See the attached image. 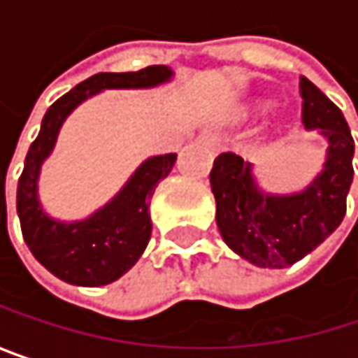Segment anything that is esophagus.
Segmentation results:
<instances>
[{
	"label": "esophagus",
	"mask_w": 358,
	"mask_h": 358,
	"mask_svg": "<svg viewBox=\"0 0 358 358\" xmlns=\"http://www.w3.org/2000/svg\"><path fill=\"white\" fill-rule=\"evenodd\" d=\"M205 143H207V147H209L213 153H217V151L222 149V143H220L215 136H211V134H207V136H205Z\"/></svg>",
	"instance_id": "34e87169"
}]
</instances>
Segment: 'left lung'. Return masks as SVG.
<instances>
[{
    "instance_id": "obj_1",
    "label": "left lung",
    "mask_w": 358,
    "mask_h": 358,
    "mask_svg": "<svg viewBox=\"0 0 358 358\" xmlns=\"http://www.w3.org/2000/svg\"><path fill=\"white\" fill-rule=\"evenodd\" d=\"M303 124L327 143L323 170L292 194L263 192L252 166L236 153H222L209 174L215 222L224 243L257 267L282 269L317 249L340 226L352 184L355 141L350 128L322 91L301 76Z\"/></svg>"
}]
</instances>
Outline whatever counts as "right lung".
I'll list each match as a JSON object with an SVG mask.
<instances>
[{"instance_id":"1","label":"right lung","mask_w":358,"mask_h":358,"mask_svg":"<svg viewBox=\"0 0 358 358\" xmlns=\"http://www.w3.org/2000/svg\"><path fill=\"white\" fill-rule=\"evenodd\" d=\"M172 74L168 66H147L138 72H101L76 85L47 109L18 180L16 209L27 247L55 278L74 286H106L124 275L149 245L153 228L151 196L159 180L176 164V153L149 157L91 217L72 224L57 222L43 211L36 180L43 162L53 151L64 120L103 89H151L168 83Z\"/></svg>"}]
</instances>
